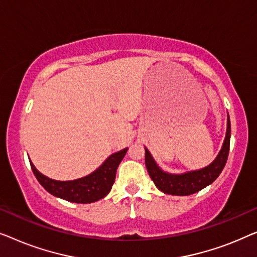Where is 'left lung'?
Listing matches in <instances>:
<instances>
[{
	"label": "left lung",
	"instance_id": "1",
	"mask_svg": "<svg viewBox=\"0 0 257 257\" xmlns=\"http://www.w3.org/2000/svg\"><path fill=\"white\" fill-rule=\"evenodd\" d=\"M229 140H230V121L229 116L227 120V133L222 149L220 150L218 157L212 164L197 171L183 173V175H171L166 173L158 168L155 163L154 158L148 149H146V166L148 173L156 185L164 193L173 194V196H190L196 193L214 182L218 176L225 168L229 153Z\"/></svg>",
	"mask_w": 257,
	"mask_h": 257
}]
</instances>
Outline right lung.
<instances>
[{"label":"right lung","mask_w":257,"mask_h":257,"mask_svg":"<svg viewBox=\"0 0 257 257\" xmlns=\"http://www.w3.org/2000/svg\"><path fill=\"white\" fill-rule=\"evenodd\" d=\"M127 149L117 151L110 155L99 169L91 175L82 178L70 180V182H59L50 179L41 172L37 171L35 165L30 162L32 172L39 184L55 197L61 198L71 202L78 204H89L106 197L113 186L116 170L122 158L124 157Z\"/></svg>","instance_id":"right-lung-1"}]
</instances>
